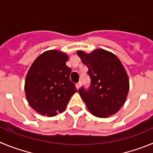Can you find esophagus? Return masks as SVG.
Returning a JSON list of instances; mask_svg holds the SVG:
<instances>
[{
	"instance_id": "1",
	"label": "esophagus",
	"mask_w": 153,
	"mask_h": 153,
	"mask_svg": "<svg viewBox=\"0 0 153 153\" xmlns=\"http://www.w3.org/2000/svg\"><path fill=\"white\" fill-rule=\"evenodd\" d=\"M81 85H82V82H78V83L76 84V87H77V88H79L80 87H81Z\"/></svg>"
}]
</instances>
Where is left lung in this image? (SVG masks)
I'll use <instances>...</instances> for the list:
<instances>
[{"instance_id":"left-lung-1","label":"left lung","mask_w":153,"mask_h":153,"mask_svg":"<svg viewBox=\"0 0 153 153\" xmlns=\"http://www.w3.org/2000/svg\"><path fill=\"white\" fill-rule=\"evenodd\" d=\"M88 68L91 85L78 92L94 116L105 118L116 114L124 104L129 91V78L119 59L113 53L98 49L87 54L77 52Z\"/></svg>"}]
</instances>
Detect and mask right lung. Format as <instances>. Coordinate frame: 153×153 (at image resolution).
I'll list each match as a JSON object with an SVG mask.
<instances>
[{"instance_id": "add662e5", "label": "right lung", "mask_w": 153, "mask_h": 153, "mask_svg": "<svg viewBox=\"0 0 153 153\" xmlns=\"http://www.w3.org/2000/svg\"><path fill=\"white\" fill-rule=\"evenodd\" d=\"M68 56L57 50L46 51L36 59L27 72L25 93L37 113L53 117L65 110L77 91L70 80L71 69L65 64Z\"/></svg>"}]
</instances>
